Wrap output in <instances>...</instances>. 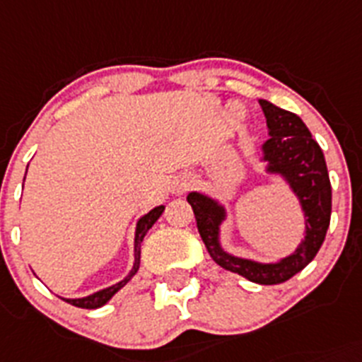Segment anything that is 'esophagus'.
Masks as SVG:
<instances>
[{
  "instance_id": "1",
  "label": "esophagus",
  "mask_w": 362,
  "mask_h": 362,
  "mask_svg": "<svg viewBox=\"0 0 362 362\" xmlns=\"http://www.w3.org/2000/svg\"><path fill=\"white\" fill-rule=\"evenodd\" d=\"M191 185H192V178L191 177L177 178V182H175V192L182 194V192L187 191V189L191 187Z\"/></svg>"
}]
</instances>
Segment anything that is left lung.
<instances>
[{"mask_svg":"<svg viewBox=\"0 0 362 362\" xmlns=\"http://www.w3.org/2000/svg\"><path fill=\"white\" fill-rule=\"evenodd\" d=\"M266 116L269 139L261 146V160L266 162V173L279 175L298 198L305 219V238L295 252L276 262H259L232 255L221 246L219 232L227 219V209L221 202L204 192L187 194L198 232L209 255L216 264L245 276L250 282L273 286L282 284L302 272L325 241L332 212V187L325 157L320 144L313 139L309 128L296 114L284 110L266 100H259Z\"/></svg>","mask_w":362,"mask_h":362,"instance_id":"obj_1","label":"left lung"}]
</instances>
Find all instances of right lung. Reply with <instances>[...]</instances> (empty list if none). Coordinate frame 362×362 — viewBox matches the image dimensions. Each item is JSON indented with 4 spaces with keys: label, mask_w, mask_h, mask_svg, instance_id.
<instances>
[{
    "label": "right lung",
    "mask_w": 362,
    "mask_h": 362,
    "mask_svg": "<svg viewBox=\"0 0 362 362\" xmlns=\"http://www.w3.org/2000/svg\"><path fill=\"white\" fill-rule=\"evenodd\" d=\"M164 209H165L164 205H158V207L151 209L148 214H144L143 218H139V221H137V227H135V238H134V266H132V269L128 272V275L124 276L123 280H119V282L114 284V286H109V288L100 289V291L93 293V295L83 296V298H62V300H66L67 303H71V305H74V307H82V309H98V307L105 305V303L109 302V300L112 298V296L116 295L121 288H124V286L130 282L132 276H134L135 273H137V269H139L141 243H143L146 232L153 227V223L160 218V214L164 212Z\"/></svg>",
    "instance_id": "obj_1"
}]
</instances>
